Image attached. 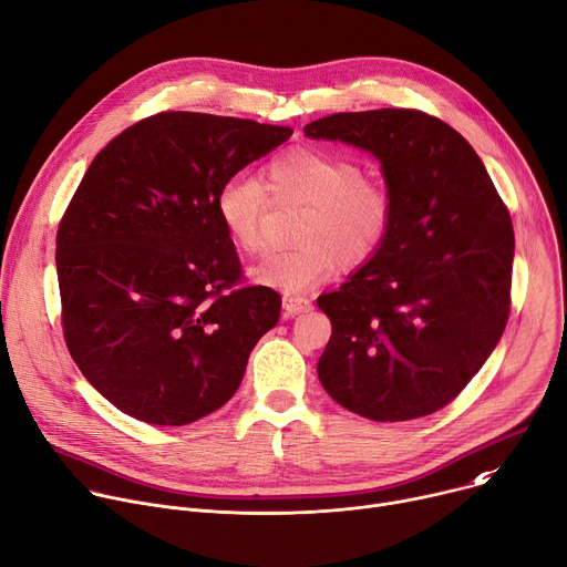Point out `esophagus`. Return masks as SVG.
Segmentation results:
<instances>
[{
  "instance_id": "34e87169",
  "label": "esophagus",
  "mask_w": 567,
  "mask_h": 567,
  "mask_svg": "<svg viewBox=\"0 0 567 567\" xmlns=\"http://www.w3.org/2000/svg\"><path fill=\"white\" fill-rule=\"evenodd\" d=\"M282 310H285V319L302 315V312H310L312 310V300L305 298V296H285Z\"/></svg>"
}]
</instances>
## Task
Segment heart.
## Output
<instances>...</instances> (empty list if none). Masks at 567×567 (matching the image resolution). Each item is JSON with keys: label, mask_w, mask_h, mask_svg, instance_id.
<instances>
[{"label": "heart", "mask_w": 567, "mask_h": 567, "mask_svg": "<svg viewBox=\"0 0 567 567\" xmlns=\"http://www.w3.org/2000/svg\"><path fill=\"white\" fill-rule=\"evenodd\" d=\"M269 196L298 200V246L267 255L252 278L285 293L326 282L337 269L364 267L384 246L393 226L395 198L382 178L364 176L354 158L317 146H296L276 156L265 178L230 176L217 194V217L235 246L248 255L267 246Z\"/></svg>", "instance_id": "obj_1"}]
</instances>
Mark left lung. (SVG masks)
Listing matches in <instances>:
<instances>
[{"mask_svg":"<svg viewBox=\"0 0 567 567\" xmlns=\"http://www.w3.org/2000/svg\"><path fill=\"white\" fill-rule=\"evenodd\" d=\"M305 135L371 151L395 198L380 252L317 300L332 323L319 380L378 423L430 416L475 378L506 328V205L475 148L423 111L337 113Z\"/></svg>","mask_w":567,"mask_h":567,"instance_id":"left-lung-1","label":"left lung"}]
</instances>
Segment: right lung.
<instances>
[{
    "mask_svg": "<svg viewBox=\"0 0 567 567\" xmlns=\"http://www.w3.org/2000/svg\"><path fill=\"white\" fill-rule=\"evenodd\" d=\"M291 133L167 111L87 167L56 233L61 321L85 380L124 414L181 427L239 389L282 300L244 280L217 194Z\"/></svg>",
    "mask_w": 567,
    "mask_h": 567,
    "instance_id": "add662e5",
    "label": "right lung"
}]
</instances>
